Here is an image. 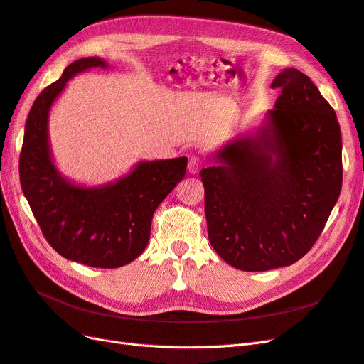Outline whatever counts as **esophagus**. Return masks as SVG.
I'll return each instance as SVG.
<instances>
[{"label":"esophagus","instance_id":"1","mask_svg":"<svg viewBox=\"0 0 364 364\" xmlns=\"http://www.w3.org/2000/svg\"><path fill=\"white\" fill-rule=\"evenodd\" d=\"M200 167H202V161H200V158L193 156V158L188 161V171H190L191 174H196L197 171L200 170Z\"/></svg>","mask_w":364,"mask_h":364}]
</instances>
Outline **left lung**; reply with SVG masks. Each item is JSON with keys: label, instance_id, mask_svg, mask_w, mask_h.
<instances>
[{"label": "left lung", "instance_id": "8db88e82", "mask_svg": "<svg viewBox=\"0 0 364 364\" xmlns=\"http://www.w3.org/2000/svg\"><path fill=\"white\" fill-rule=\"evenodd\" d=\"M262 124L203 168L208 238L230 266L266 272L301 259L321 237L343 179L337 115L311 79L285 68Z\"/></svg>", "mask_w": 364, "mask_h": 364}]
</instances>
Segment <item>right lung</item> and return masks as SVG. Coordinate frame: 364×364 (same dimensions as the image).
Returning <instances> with one entry per match:
<instances>
[{
    "label": "right lung",
    "mask_w": 364,
    "mask_h": 364,
    "mask_svg": "<svg viewBox=\"0 0 364 364\" xmlns=\"http://www.w3.org/2000/svg\"><path fill=\"white\" fill-rule=\"evenodd\" d=\"M107 67L100 58L75 60L38 95L26 123L19 179L33 215L54 250L85 266L117 269L146 249L153 213L185 178L188 159L141 161L129 174L100 186L75 185L63 178L51 158L50 109L74 75Z\"/></svg>",
    "instance_id": "obj_1"
}]
</instances>
